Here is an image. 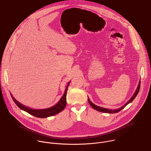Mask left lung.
Masks as SVG:
<instances>
[{
	"label": "left lung",
	"mask_w": 151,
	"mask_h": 151,
	"mask_svg": "<svg viewBox=\"0 0 151 151\" xmlns=\"http://www.w3.org/2000/svg\"><path fill=\"white\" fill-rule=\"evenodd\" d=\"M140 81L139 82V85H138V87H137V90H136V92L134 93V95H133V96L123 106H122V107H121L120 108H118V109H114V110H111V109H106V108H104V107H100V106H97V105H96V104H94V103H93L91 101H90V100L89 99V98L88 97V102H89V103H90V104L91 105V106L93 107V108L94 109H95V110H96V111H99V112H104V113H108V114H115V113H118V112H119L120 111H121L122 109H124V107L128 104H129L130 103H131V102H132L133 101V100L136 98V97L137 96V94H138V93H139V90H140Z\"/></svg>",
	"instance_id": "1"
}]
</instances>
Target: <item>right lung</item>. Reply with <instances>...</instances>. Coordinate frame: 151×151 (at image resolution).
<instances>
[{
	"instance_id": "obj_1",
	"label": "right lung",
	"mask_w": 151,
	"mask_h": 151,
	"mask_svg": "<svg viewBox=\"0 0 151 151\" xmlns=\"http://www.w3.org/2000/svg\"><path fill=\"white\" fill-rule=\"evenodd\" d=\"M70 82H69L67 85L66 88L64 93L60 101L54 106L50 107L48 109H33L31 108H29L28 107H26L22 104H21L19 102L17 101L14 97L12 96L11 94V96L12 98V100L16 104V105L19 107V109H22L27 113L30 114V115H32L36 117L37 118H47L49 116H51L53 115H55L60 112H61L64 108H65L66 105V95H67V91H68V88L69 87V85Z\"/></svg>"
}]
</instances>
